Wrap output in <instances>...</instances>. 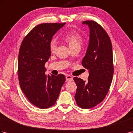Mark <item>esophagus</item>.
<instances>
[{
	"mask_svg": "<svg viewBox=\"0 0 133 133\" xmlns=\"http://www.w3.org/2000/svg\"><path fill=\"white\" fill-rule=\"evenodd\" d=\"M73 80V78L71 75H67L66 77V82H70L72 81Z\"/></svg>",
	"mask_w": 133,
	"mask_h": 133,
	"instance_id": "34e87169",
	"label": "esophagus"
}]
</instances>
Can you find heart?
<instances>
[{"mask_svg":"<svg viewBox=\"0 0 133 133\" xmlns=\"http://www.w3.org/2000/svg\"><path fill=\"white\" fill-rule=\"evenodd\" d=\"M64 39L68 43L70 49H75L78 48L81 49L83 43V39L78 32L75 31H71L67 32L64 36ZM57 41L55 39H52L49 44L50 51L55 52L57 48Z\"/></svg>","mask_w":133,"mask_h":133,"instance_id":"obj_1","label":"heart"}]
</instances>
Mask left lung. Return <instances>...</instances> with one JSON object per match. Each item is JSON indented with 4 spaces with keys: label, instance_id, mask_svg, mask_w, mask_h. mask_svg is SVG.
Listing matches in <instances>:
<instances>
[{
    "label": "left lung",
    "instance_id": "obj_1",
    "mask_svg": "<svg viewBox=\"0 0 133 133\" xmlns=\"http://www.w3.org/2000/svg\"><path fill=\"white\" fill-rule=\"evenodd\" d=\"M82 24L88 25L90 29L89 46L82 61L89 77L87 82L78 77L73 79L77 86L76 103L87 109L100 103L109 91L114 74L113 56L111 41L102 27L92 21Z\"/></svg>",
    "mask_w": 133,
    "mask_h": 133
}]
</instances>
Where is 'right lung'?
<instances>
[{"label": "right lung", "instance_id": "add662e5", "mask_svg": "<svg viewBox=\"0 0 133 133\" xmlns=\"http://www.w3.org/2000/svg\"><path fill=\"white\" fill-rule=\"evenodd\" d=\"M64 23H42L30 31L22 42L18 56V73L22 91L28 100L40 109L54 105L65 76L45 74L44 65L51 56L49 44Z\"/></svg>", "mask_w": 133, "mask_h": 133}]
</instances>
